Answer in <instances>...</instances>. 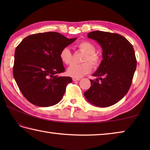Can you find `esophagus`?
<instances>
[{
    "label": "esophagus",
    "mask_w": 150,
    "mask_h": 150,
    "mask_svg": "<svg viewBox=\"0 0 150 150\" xmlns=\"http://www.w3.org/2000/svg\"><path fill=\"white\" fill-rule=\"evenodd\" d=\"M73 81H80V79H79V78H75V77H73Z\"/></svg>",
    "instance_id": "1"
}]
</instances>
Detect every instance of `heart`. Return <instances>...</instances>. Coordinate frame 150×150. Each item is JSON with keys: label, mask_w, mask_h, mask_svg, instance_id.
Masks as SVG:
<instances>
[{"label": "heart", "mask_w": 150, "mask_h": 150, "mask_svg": "<svg viewBox=\"0 0 150 150\" xmlns=\"http://www.w3.org/2000/svg\"><path fill=\"white\" fill-rule=\"evenodd\" d=\"M77 47L81 52L85 53L81 64H72L67 70V74L71 77L79 78L90 73L92 69L91 65L94 68H97L100 63L99 55L95 53L96 48L93 44L87 41H82L77 44ZM62 62L66 65H69L72 62V54L69 48L64 47L62 50L59 54Z\"/></svg>", "instance_id": "1"}]
</instances>
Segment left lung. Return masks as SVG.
<instances>
[{
	"label": "left lung",
	"mask_w": 150,
	"mask_h": 150,
	"mask_svg": "<svg viewBox=\"0 0 150 150\" xmlns=\"http://www.w3.org/2000/svg\"><path fill=\"white\" fill-rule=\"evenodd\" d=\"M96 40L103 50L99 67L91 79V87L84 93L87 100L99 107L118 103L130 88L137 65L134 47L128 40L118 34L93 31L87 34Z\"/></svg>",
	"instance_id": "8db88e82"
}]
</instances>
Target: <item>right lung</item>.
<instances>
[{
  "label": "right lung",
  "instance_id": "1",
  "mask_svg": "<svg viewBox=\"0 0 150 150\" xmlns=\"http://www.w3.org/2000/svg\"><path fill=\"white\" fill-rule=\"evenodd\" d=\"M77 40L68 39L58 32L28 35L14 53L13 75L19 89L30 103L47 107L62 100L70 77H59L64 72L61 51Z\"/></svg>",
  "mask_w": 150,
  "mask_h": 150
}]
</instances>
